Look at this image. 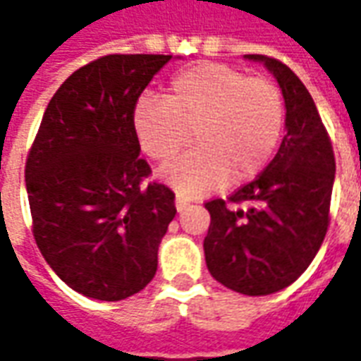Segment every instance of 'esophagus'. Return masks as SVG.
Segmentation results:
<instances>
[{"mask_svg": "<svg viewBox=\"0 0 361 361\" xmlns=\"http://www.w3.org/2000/svg\"><path fill=\"white\" fill-rule=\"evenodd\" d=\"M188 199H183V197H176V209H178V212H183L185 209H188Z\"/></svg>", "mask_w": 361, "mask_h": 361, "instance_id": "esophagus-1", "label": "esophagus"}]
</instances>
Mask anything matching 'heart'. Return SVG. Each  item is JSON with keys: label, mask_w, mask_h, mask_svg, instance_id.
Wrapping results in <instances>:
<instances>
[{"label": "heart", "mask_w": 361, "mask_h": 361, "mask_svg": "<svg viewBox=\"0 0 361 361\" xmlns=\"http://www.w3.org/2000/svg\"><path fill=\"white\" fill-rule=\"evenodd\" d=\"M284 121V96L274 82L224 63L185 69L168 85L164 100L141 98L131 114L139 147L158 162L185 149L193 133L195 149L160 170V178L185 197L263 172Z\"/></svg>", "instance_id": "obj_1"}]
</instances>
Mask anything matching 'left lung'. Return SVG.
Masks as SVG:
<instances>
[{"instance_id":"obj_1","label":"left lung","mask_w":361,"mask_h":361,"mask_svg":"<svg viewBox=\"0 0 361 361\" xmlns=\"http://www.w3.org/2000/svg\"><path fill=\"white\" fill-rule=\"evenodd\" d=\"M286 104V135L257 178L224 199L204 203L211 226L204 261L212 279L245 295L290 286L317 255L331 222L334 152L317 106L282 61L261 54ZM245 204V207L241 204Z\"/></svg>"}]
</instances>
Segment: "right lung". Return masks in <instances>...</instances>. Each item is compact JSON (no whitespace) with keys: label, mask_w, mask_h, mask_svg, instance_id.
<instances>
[{"label":"right lung","mask_w":361,"mask_h":361,"mask_svg":"<svg viewBox=\"0 0 361 361\" xmlns=\"http://www.w3.org/2000/svg\"><path fill=\"white\" fill-rule=\"evenodd\" d=\"M164 54H110L51 96L28 150L25 180L36 245L75 292L119 302L157 274L176 216L173 191L150 181L131 114Z\"/></svg>","instance_id":"add662e5"}]
</instances>
